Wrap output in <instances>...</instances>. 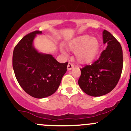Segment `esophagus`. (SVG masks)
Returning <instances> with one entry per match:
<instances>
[{
    "label": "esophagus",
    "instance_id": "obj_1",
    "mask_svg": "<svg viewBox=\"0 0 131 131\" xmlns=\"http://www.w3.org/2000/svg\"><path fill=\"white\" fill-rule=\"evenodd\" d=\"M74 67V65L72 64V63L69 62L68 63V65H67V69H68V70H71V69H72Z\"/></svg>",
    "mask_w": 131,
    "mask_h": 131
}]
</instances>
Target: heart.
Here are the masks:
<instances>
[{
  "instance_id": "1",
  "label": "heart",
  "mask_w": 131,
  "mask_h": 131,
  "mask_svg": "<svg viewBox=\"0 0 131 131\" xmlns=\"http://www.w3.org/2000/svg\"><path fill=\"white\" fill-rule=\"evenodd\" d=\"M70 51L75 53L76 60L80 64H90L94 60L100 50V43L97 39L89 35L77 37L67 45ZM63 52H65L62 50Z\"/></svg>"
}]
</instances>
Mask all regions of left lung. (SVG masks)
Masks as SVG:
<instances>
[{
	"label": "left lung",
	"mask_w": 131,
	"mask_h": 131,
	"mask_svg": "<svg viewBox=\"0 0 131 131\" xmlns=\"http://www.w3.org/2000/svg\"><path fill=\"white\" fill-rule=\"evenodd\" d=\"M103 42L108 46L99 59L80 69L79 85L84 92L91 96H101L113 90L122 72L123 52L120 43L106 30L103 31Z\"/></svg>",
	"instance_id": "1"
}]
</instances>
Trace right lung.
<instances>
[{
	"instance_id": "1",
	"label": "right lung",
	"mask_w": 131,
	"mask_h": 131,
	"mask_svg": "<svg viewBox=\"0 0 131 131\" xmlns=\"http://www.w3.org/2000/svg\"><path fill=\"white\" fill-rule=\"evenodd\" d=\"M41 33L36 30L25 36L13 53V67L18 82L25 92L37 99L57 91L68 64L59 63L51 55L37 52L32 42L36 35Z\"/></svg>"
}]
</instances>
